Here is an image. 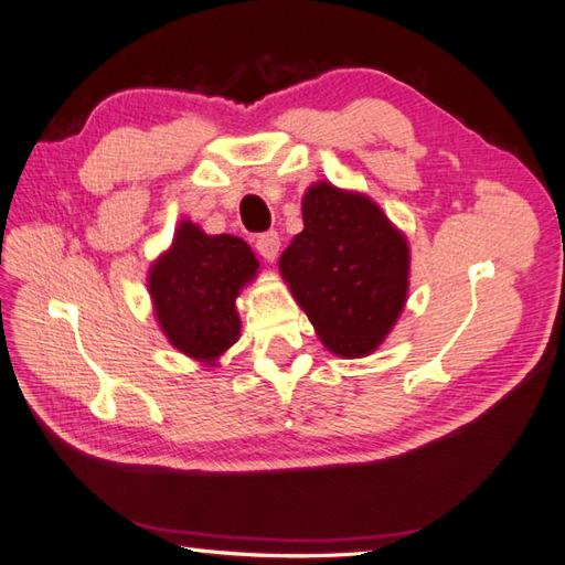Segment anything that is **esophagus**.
Returning a JSON list of instances; mask_svg holds the SVG:
<instances>
[{"mask_svg": "<svg viewBox=\"0 0 565 565\" xmlns=\"http://www.w3.org/2000/svg\"><path fill=\"white\" fill-rule=\"evenodd\" d=\"M255 247H257V253H259L262 257H265L267 262H274V259L279 257V247H281L279 233H277V231H267V233L257 235Z\"/></svg>", "mask_w": 565, "mask_h": 565, "instance_id": "34e87169", "label": "esophagus"}]
</instances>
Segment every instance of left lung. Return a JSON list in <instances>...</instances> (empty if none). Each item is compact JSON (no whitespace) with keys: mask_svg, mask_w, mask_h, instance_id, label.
I'll use <instances>...</instances> for the list:
<instances>
[{"mask_svg":"<svg viewBox=\"0 0 565 565\" xmlns=\"http://www.w3.org/2000/svg\"><path fill=\"white\" fill-rule=\"evenodd\" d=\"M303 226L281 253V277L327 349L369 356L406 303L409 243L371 196L324 180L303 196Z\"/></svg>","mask_w":565,"mask_h":565,"instance_id":"obj_1","label":"left lung"}]
</instances>
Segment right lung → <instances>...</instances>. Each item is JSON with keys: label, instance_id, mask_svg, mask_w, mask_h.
<instances>
[{"label": "right lung", "instance_id": "obj_1", "mask_svg": "<svg viewBox=\"0 0 565 565\" xmlns=\"http://www.w3.org/2000/svg\"><path fill=\"white\" fill-rule=\"evenodd\" d=\"M259 262L235 235H206L180 221L173 245L149 269V296L168 342L185 356L216 365L241 337L235 298L257 277Z\"/></svg>", "mask_w": 565, "mask_h": 565}]
</instances>
